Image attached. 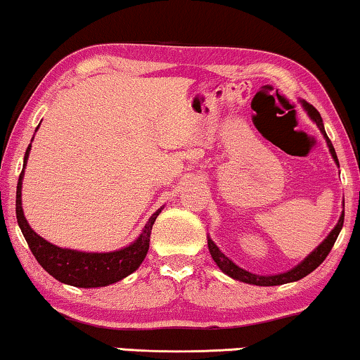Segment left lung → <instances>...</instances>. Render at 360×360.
<instances>
[{"label":"left lung","instance_id":"obj_1","mask_svg":"<svg viewBox=\"0 0 360 360\" xmlns=\"http://www.w3.org/2000/svg\"><path fill=\"white\" fill-rule=\"evenodd\" d=\"M300 103H302L303 110L307 111V115L309 116V120H311L314 124L318 126V129L321 131L323 137H324V139H326L329 154H331L333 160L336 162V165L339 167L336 150H334L331 141H329V137L326 136V131H324V124H323L321 115H319V112L316 111V108L309 105V103L303 101V100H300ZM342 224H344V211L341 213V216H339L338 224L334 226L331 233L326 236V239H324L323 243L319 244L318 248L313 250V252H309L307 257L302 260V262H300L298 265H295L293 269H290V270H287V272H283V274L259 275V274H252V272H249V270L239 267V265H236L233 260H231L229 257H226V255L221 252L219 248L213 243V239H211L210 236H208V249H210V254H211V257H213V260L216 262V265H218V267L221 269V272L228 275V277L234 278V280H239V282L249 283V285H257V287H274V285H283V283H290V282H297V280L307 277L308 274H311L314 269L319 267V265L323 264V260L328 257L329 250L333 249L334 243H336L338 236H339V233H341V229H342Z\"/></svg>","mask_w":360,"mask_h":360}]
</instances>
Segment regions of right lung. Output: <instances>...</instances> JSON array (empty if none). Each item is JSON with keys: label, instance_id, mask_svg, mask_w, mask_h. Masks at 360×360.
<instances>
[{"label": "right lung", "instance_id": "1", "mask_svg": "<svg viewBox=\"0 0 360 360\" xmlns=\"http://www.w3.org/2000/svg\"><path fill=\"white\" fill-rule=\"evenodd\" d=\"M39 126L36 127V131L39 129ZM29 152H31V144H29L26 154H24L22 172L18 181L16 218L24 239L27 240L29 249H31L34 257L37 259V262L41 264V267L51 274L53 278H57L58 282L78 288L108 287V285L120 282V280L126 278L127 275L136 272L142 264V260L146 259L147 250H149L152 226H154L157 216L160 214L164 206L150 216L142 233L139 234V238L122 249L111 250V252H83V250L58 248V245L41 238L29 226L26 216H24L21 195L24 169L27 165Z\"/></svg>", "mask_w": 360, "mask_h": 360}]
</instances>
